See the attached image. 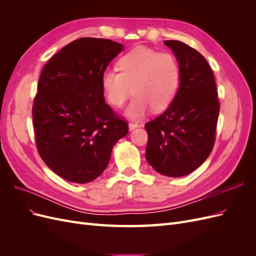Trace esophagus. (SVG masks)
Wrapping results in <instances>:
<instances>
[{
  "instance_id": "34e87169",
  "label": "esophagus",
  "mask_w": 256,
  "mask_h": 256,
  "mask_svg": "<svg viewBox=\"0 0 256 256\" xmlns=\"http://www.w3.org/2000/svg\"><path fill=\"white\" fill-rule=\"evenodd\" d=\"M128 127H129V130L131 131V130H134V129L138 128V127H140V125H138V124H136V122H129Z\"/></svg>"
}]
</instances>
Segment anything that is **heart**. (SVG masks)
Instances as JSON below:
<instances>
[{
	"label": "heart",
	"mask_w": 256,
	"mask_h": 256,
	"mask_svg": "<svg viewBox=\"0 0 256 256\" xmlns=\"http://www.w3.org/2000/svg\"><path fill=\"white\" fill-rule=\"evenodd\" d=\"M118 72L102 74V90L106 102L115 108L134 99L126 110L129 118L138 120L152 108L154 112L171 106L182 84V67L175 56L146 47H136L118 60Z\"/></svg>",
	"instance_id": "obj_1"
}]
</instances>
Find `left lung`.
Listing matches in <instances>:
<instances>
[{"instance_id": "1", "label": "left lung", "mask_w": 256, "mask_h": 256, "mask_svg": "<svg viewBox=\"0 0 256 256\" xmlns=\"http://www.w3.org/2000/svg\"><path fill=\"white\" fill-rule=\"evenodd\" d=\"M164 44L180 62L182 84L166 111L145 124V157L158 173L182 177L203 164L212 152L220 104L214 72L202 54L178 40Z\"/></svg>"}]
</instances>
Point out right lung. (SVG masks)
Segmentation results:
<instances>
[{
	"instance_id": "obj_1",
	"label": "right lung",
	"mask_w": 256,
	"mask_h": 256,
	"mask_svg": "<svg viewBox=\"0 0 256 256\" xmlns=\"http://www.w3.org/2000/svg\"><path fill=\"white\" fill-rule=\"evenodd\" d=\"M122 44L83 37L44 65L33 104L38 152L64 180L86 184L106 168L113 146L128 125L104 102L102 74Z\"/></svg>"
}]
</instances>
